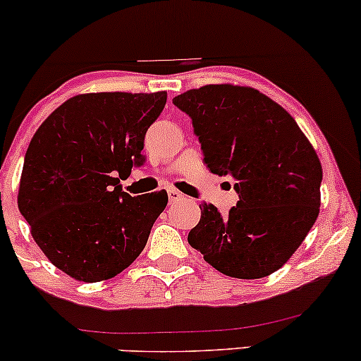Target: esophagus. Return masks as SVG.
Returning <instances> with one entry per match:
<instances>
[{"instance_id": "obj_1", "label": "esophagus", "mask_w": 361, "mask_h": 361, "mask_svg": "<svg viewBox=\"0 0 361 361\" xmlns=\"http://www.w3.org/2000/svg\"><path fill=\"white\" fill-rule=\"evenodd\" d=\"M168 200H169V204H176V202L183 200V193L178 192V190H175V188H169L168 190Z\"/></svg>"}]
</instances>
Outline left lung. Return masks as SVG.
I'll return each instance as SVG.
<instances>
[{"mask_svg": "<svg viewBox=\"0 0 361 361\" xmlns=\"http://www.w3.org/2000/svg\"><path fill=\"white\" fill-rule=\"evenodd\" d=\"M193 123L204 163L231 176L229 215L202 204L190 246L234 279H263L297 251L321 207L322 166L292 115L250 86L207 85L173 98Z\"/></svg>", "mask_w": 361, "mask_h": 361, "instance_id": "obj_1", "label": "left lung"}]
</instances>
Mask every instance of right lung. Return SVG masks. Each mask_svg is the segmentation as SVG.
I'll return each instance as SVG.
<instances>
[{"mask_svg":"<svg viewBox=\"0 0 361 361\" xmlns=\"http://www.w3.org/2000/svg\"><path fill=\"white\" fill-rule=\"evenodd\" d=\"M166 98V91L78 94L28 144L18 209L49 261L74 280L94 283L130 267L166 209L164 190L132 197L120 185L146 161L144 137Z\"/></svg>","mask_w":361,"mask_h":361,"instance_id":"obj_1","label":"right lung"}]
</instances>
